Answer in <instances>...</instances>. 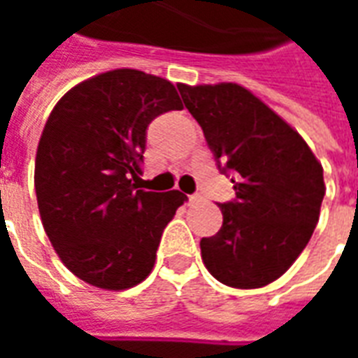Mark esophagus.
Returning <instances> with one entry per match:
<instances>
[{"instance_id":"obj_1","label":"esophagus","mask_w":358,"mask_h":358,"mask_svg":"<svg viewBox=\"0 0 358 358\" xmlns=\"http://www.w3.org/2000/svg\"><path fill=\"white\" fill-rule=\"evenodd\" d=\"M187 199H189V203H199V201H203V197H201V195H199V194L189 195Z\"/></svg>"}]
</instances>
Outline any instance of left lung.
Returning a JSON list of instances; mask_svg holds the SVG:
<instances>
[{"label": "left lung", "instance_id": "obj_1", "mask_svg": "<svg viewBox=\"0 0 358 358\" xmlns=\"http://www.w3.org/2000/svg\"><path fill=\"white\" fill-rule=\"evenodd\" d=\"M236 199L220 203L222 226L201 240L218 282L253 289L274 282L307 248L324 199L322 164L307 141L240 84H178Z\"/></svg>", "mask_w": 358, "mask_h": 358}]
</instances>
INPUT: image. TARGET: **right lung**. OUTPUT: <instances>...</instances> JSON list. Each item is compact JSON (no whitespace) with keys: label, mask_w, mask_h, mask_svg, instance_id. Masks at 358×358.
Segmentation results:
<instances>
[{"label":"right lung","mask_w":358,"mask_h":358,"mask_svg":"<svg viewBox=\"0 0 358 358\" xmlns=\"http://www.w3.org/2000/svg\"><path fill=\"white\" fill-rule=\"evenodd\" d=\"M171 82L134 69L97 74L51 110L36 151L43 230L74 276L128 289L153 270L163 230L187 197L138 189L151 120L180 110Z\"/></svg>","instance_id":"right-lung-1"}]
</instances>
